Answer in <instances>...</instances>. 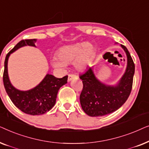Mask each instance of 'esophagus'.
Segmentation results:
<instances>
[{"instance_id": "esophagus-1", "label": "esophagus", "mask_w": 149, "mask_h": 149, "mask_svg": "<svg viewBox=\"0 0 149 149\" xmlns=\"http://www.w3.org/2000/svg\"><path fill=\"white\" fill-rule=\"evenodd\" d=\"M77 77L76 74H68V81H70L72 79H77Z\"/></svg>"}]
</instances>
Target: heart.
<instances>
[{
    "label": "heart",
    "mask_w": 149,
    "mask_h": 149,
    "mask_svg": "<svg viewBox=\"0 0 149 149\" xmlns=\"http://www.w3.org/2000/svg\"><path fill=\"white\" fill-rule=\"evenodd\" d=\"M94 52V46L89 42L65 45L59 49L57 57H54L51 63L55 68H60L74 62L75 68L81 70L86 68Z\"/></svg>",
    "instance_id": "obj_1"
}]
</instances>
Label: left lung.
I'll list each match as a JSON object with an SVG mask.
<instances>
[{"label":"left lung","mask_w":149,"mask_h":149,"mask_svg":"<svg viewBox=\"0 0 149 149\" xmlns=\"http://www.w3.org/2000/svg\"><path fill=\"white\" fill-rule=\"evenodd\" d=\"M121 47L127 56V63L125 72L117 85L104 84L95 77L91 67L79 77L83 84L80 102L87 115L101 117L113 113L125 102L131 93L135 65L127 49L123 45Z\"/></svg>","instance_id":"8db88e82"}]
</instances>
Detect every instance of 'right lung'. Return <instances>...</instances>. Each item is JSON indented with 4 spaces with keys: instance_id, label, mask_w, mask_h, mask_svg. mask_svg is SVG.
<instances>
[{
    "instance_id": "right-lung-1",
    "label": "right lung",
    "mask_w": 149,
    "mask_h": 149,
    "mask_svg": "<svg viewBox=\"0 0 149 149\" xmlns=\"http://www.w3.org/2000/svg\"><path fill=\"white\" fill-rule=\"evenodd\" d=\"M36 39H26L18 42L6 56L3 72L4 86L12 102L22 112L31 115H42L50 111L56 104L58 90L68 80V76L58 79L47 74L39 84L30 90L21 91L12 85L7 70L10 55L22 47H36Z\"/></svg>"
}]
</instances>
